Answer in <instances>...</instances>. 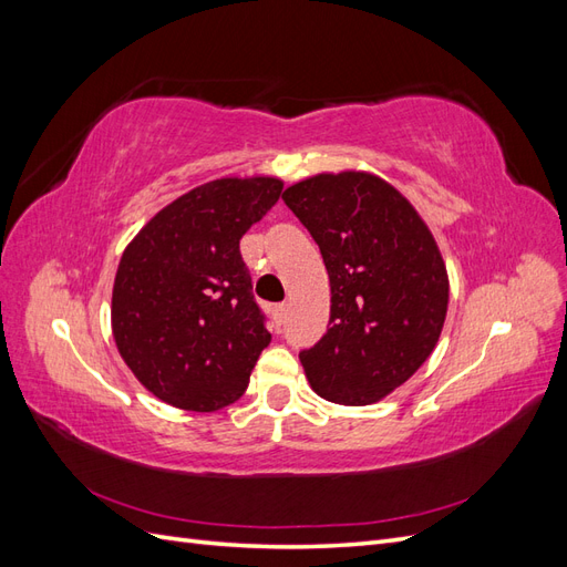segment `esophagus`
<instances>
[{"mask_svg":"<svg viewBox=\"0 0 567 567\" xmlns=\"http://www.w3.org/2000/svg\"><path fill=\"white\" fill-rule=\"evenodd\" d=\"M286 315H288V305H277L274 307V321H277V326H281L286 321Z\"/></svg>","mask_w":567,"mask_h":567,"instance_id":"1","label":"esophagus"}]
</instances>
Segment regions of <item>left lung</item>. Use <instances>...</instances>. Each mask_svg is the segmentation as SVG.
I'll use <instances>...</instances> for the list:
<instances>
[{
    "instance_id": "8db88e82",
    "label": "left lung",
    "mask_w": 567,
    "mask_h": 567,
    "mask_svg": "<svg viewBox=\"0 0 567 567\" xmlns=\"http://www.w3.org/2000/svg\"><path fill=\"white\" fill-rule=\"evenodd\" d=\"M284 203L317 241L331 281L329 329L300 352L323 400L362 406L400 388L431 357L450 281L411 203L367 173L317 175Z\"/></svg>"
}]
</instances>
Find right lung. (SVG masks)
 Segmentation results:
<instances>
[{"label": "right lung", "instance_id": "add662e5", "mask_svg": "<svg viewBox=\"0 0 567 567\" xmlns=\"http://www.w3.org/2000/svg\"><path fill=\"white\" fill-rule=\"evenodd\" d=\"M281 188L274 177L196 186L153 217L120 257L113 338L158 400L215 411L246 392L271 336L238 244L277 205Z\"/></svg>", "mask_w": 567, "mask_h": 567}]
</instances>
